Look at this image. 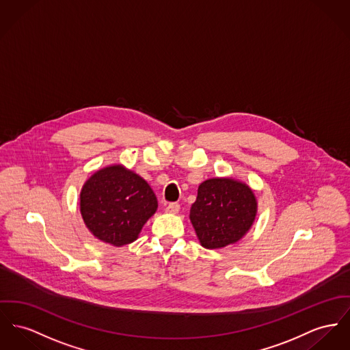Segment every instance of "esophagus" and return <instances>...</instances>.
<instances>
[{"instance_id": "1", "label": "esophagus", "mask_w": 350, "mask_h": 350, "mask_svg": "<svg viewBox=\"0 0 350 350\" xmlns=\"http://www.w3.org/2000/svg\"><path fill=\"white\" fill-rule=\"evenodd\" d=\"M179 210H180V206L178 203H170L165 207V212H168V213H178Z\"/></svg>"}]
</instances>
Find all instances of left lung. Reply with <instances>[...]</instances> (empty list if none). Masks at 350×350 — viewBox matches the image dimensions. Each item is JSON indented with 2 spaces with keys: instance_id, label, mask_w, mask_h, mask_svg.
Instances as JSON below:
<instances>
[{
  "instance_id": "8db88e82",
  "label": "left lung",
  "mask_w": 350,
  "mask_h": 350,
  "mask_svg": "<svg viewBox=\"0 0 350 350\" xmlns=\"http://www.w3.org/2000/svg\"><path fill=\"white\" fill-rule=\"evenodd\" d=\"M256 208V199L250 187L231 178H216L198 188L189 219L200 244L216 250L239 241L248 232Z\"/></svg>"
}]
</instances>
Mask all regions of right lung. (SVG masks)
<instances>
[{
  "instance_id": "1",
  "label": "right lung",
  "mask_w": 350,
  "mask_h": 350,
  "mask_svg": "<svg viewBox=\"0 0 350 350\" xmlns=\"http://www.w3.org/2000/svg\"><path fill=\"white\" fill-rule=\"evenodd\" d=\"M158 200L148 183L122 165L99 170L81 192L85 224L99 240L122 247L137 240Z\"/></svg>"
}]
</instances>
